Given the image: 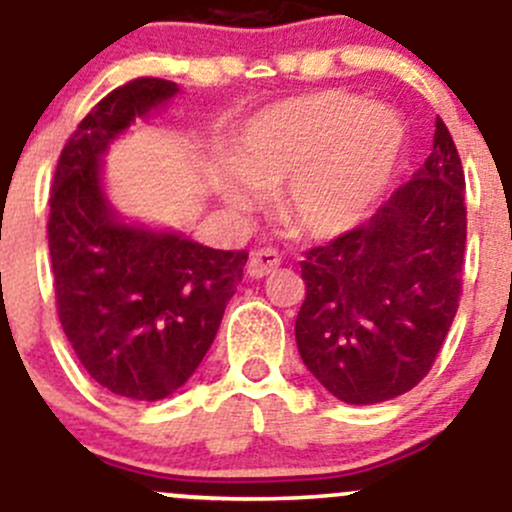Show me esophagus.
I'll return each mask as SVG.
<instances>
[{
  "instance_id": "obj_1",
  "label": "esophagus",
  "mask_w": 512,
  "mask_h": 512,
  "mask_svg": "<svg viewBox=\"0 0 512 512\" xmlns=\"http://www.w3.org/2000/svg\"><path fill=\"white\" fill-rule=\"evenodd\" d=\"M280 252L272 250V247H260V250H255L250 255V262H247V272H250V277H265L270 275V272H275L277 267H280Z\"/></svg>"
}]
</instances>
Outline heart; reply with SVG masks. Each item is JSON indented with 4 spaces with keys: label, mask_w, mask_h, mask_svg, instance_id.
<instances>
[{
    "label": "heart",
    "mask_w": 512,
    "mask_h": 512,
    "mask_svg": "<svg viewBox=\"0 0 512 512\" xmlns=\"http://www.w3.org/2000/svg\"><path fill=\"white\" fill-rule=\"evenodd\" d=\"M399 113L347 91H319L275 103L242 126L218 190L240 213L258 193L282 189L287 225L312 237H337L364 223L404 151Z\"/></svg>",
    "instance_id": "1"
}]
</instances>
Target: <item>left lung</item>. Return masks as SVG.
<instances>
[{"label":"left lung","mask_w":512,"mask_h":512,"mask_svg":"<svg viewBox=\"0 0 512 512\" xmlns=\"http://www.w3.org/2000/svg\"><path fill=\"white\" fill-rule=\"evenodd\" d=\"M466 178L446 123L409 183L364 225L304 252L294 334L314 379L347 404H381L431 371L458 312Z\"/></svg>","instance_id":"1"}]
</instances>
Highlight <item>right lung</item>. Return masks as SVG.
<instances>
[{
    "label": "right lung",
    "mask_w": 512,
    "mask_h": 512,
    "mask_svg": "<svg viewBox=\"0 0 512 512\" xmlns=\"http://www.w3.org/2000/svg\"><path fill=\"white\" fill-rule=\"evenodd\" d=\"M178 91L143 76L103 96L66 141L49 195L61 327L91 379L133 401L165 399L193 376L247 262V250L123 223L103 193L113 138Z\"/></svg>",
    "instance_id": "1"
}]
</instances>
